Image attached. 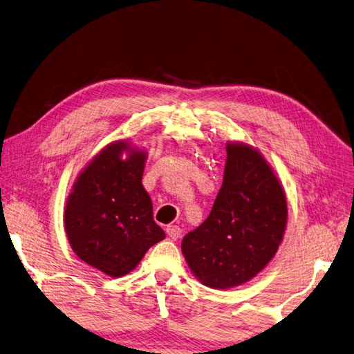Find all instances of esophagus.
<instances>
[{
  "mask_svg": "<svg viewBox=\"0 0 354 354\" xmlns=\"http://www.w3.org/2000/svg\"><path fill=\"white\" fill-rule=\"evenodd\" d=\"M167 234L168 236L171 238V240H178L180 236H182V229H180L178 226H168L167 227Z\"/></svg>",
  "mask_w": 354,
  "mask_h": 354,
  "instance_id": "1",
  "label": "esophagus"
}]
</instances>
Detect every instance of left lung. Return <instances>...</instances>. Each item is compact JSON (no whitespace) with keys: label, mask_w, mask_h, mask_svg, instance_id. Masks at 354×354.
<instances>
[{"label":"left lung","mask_w":354,"mask_h":354,"mask_svg":"<svg viewBox=\"0 0 354 354\" xmlns=\"http://www.w3.org/2000/svg\"><path fill=\"white\" fill-rule=\"evenodd\" d=\"M225 177L212 211L186 234L182 252L200 283L240 286L261 272L283 240L284 189L257 149L229 143Z\"/></svg>","instance_id":"1"}]
</instances>
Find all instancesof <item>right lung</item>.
<instances>
[{
  "label": "right lung",
  "mask_w": 354,
  "mask_h": 354,
  "mask_svg": "<svg viewBox=\"0 0 354 354\" xmlns=\"http://www.w3.org/2000/svg\"><path fill=\"white\" fill-rule=\"evenodd\" d=\"M129 151L127 159L121 153ZM147 154L127 142L104 148L77 177L64 223L71 249L91 268L113 278L140 263L165 232L153 218V203L142 185Z\"/></svg>",
  "instance_id": "obj_1"
}]
</instances>
